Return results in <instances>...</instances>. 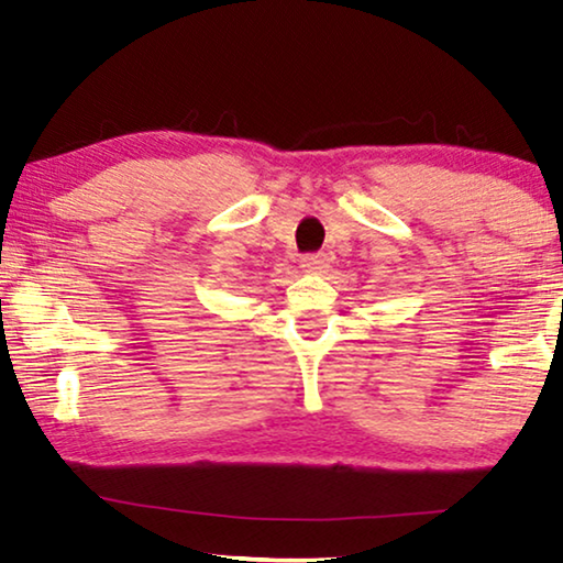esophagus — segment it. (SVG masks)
<instances>
[{
  "instance_id": "1",
  "label": "esophagus",
  "mask_w": 563,
  "mask_h": 563,
  "mask_svg": "<svg viewBox=\"0 0 563 563\" xmlns=\"http://www.w3.org/2000/svg\"><path fill=\"white\" fill-rule=\"evenodd\" d=\"M300 268L308 273H320L328 268V255L325 253H305L300 258Z\"/></svg>"
}]
</instances>
